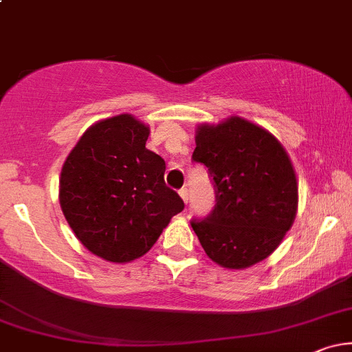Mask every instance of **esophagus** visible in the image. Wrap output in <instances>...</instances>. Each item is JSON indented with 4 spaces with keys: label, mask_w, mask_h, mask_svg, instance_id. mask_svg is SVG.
Segmentation results:
<instances>
[{
    "label": "esophagus",
    "mask_w": 352,
    "mask_h": 352,
    "mask_svg": "<svg viewBox=\"0 0 352 352\" xmlns=\"http://www.w3.org/2000/svg\"><path fill=\"white\" fill-rule=\"evenodd\" d=\"M179 195L182 197V200L185 201V204H188V200H190V190L187 188V187H184L179 192Z\"/></svg>",
    "instance_id": "1"
}]
</instances>
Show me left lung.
<instances>
[{
    "label": "left lung",
    "mask_w": 352,
    "mask_h": 352,
    "mask_svg": "<svg viewBox=\"0 0 352 352\" xmlns=\"http://www.w3.org/2000/svg\"><path fill=\"white\" fill-rule=\"evenodd\" d=\"M192 159L213 177L217 205L192 228L217 265L245 270L268 258L293 227L298 180L280 140L261 125L232 116L200 124Z\"/></svg>",
    "instance_id": "left-lung-1"
}]
</instances>
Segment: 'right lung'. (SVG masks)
<instances>
[{
  "label": "right lung",
  "mask_w": 352,
  "mask_h": 352,
  "mask_svg": "<svg viewBox=\"0 0 352 352\" xmlns=\"http://www.w3.org/2000/svg\"><path fill=\"white\" fill-rule=\"evenodd\" d=\"M151 129L132 114L98 120L80 135L59 179V204L78 240L111 263H129L184 210L165 185V160L145 147Z\"/></svg>",
  "instance_id": "right-lung-1"
}]
</instances>
